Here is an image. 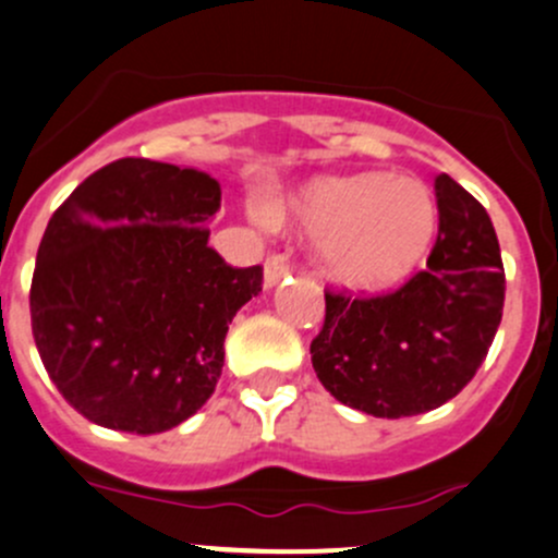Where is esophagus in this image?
<instances>
[{
	"mask_svg": "<svg viewBox=\"0 0 558 558\" xmlns=\"http://www.w3.org/2000/svg\"><path fill=\"white\" fill-rule=\"evenodd\" d=\"M290 277V266H287L284 263V257H279V255H271L266 260V271H263V284L268 287V290H271V287H277L281 279H287Z\"/></svg>",
	"mask_w": 558,
	"mask_h": 558,
	"instance_id": "34e87169",
	"label": "esophagus"
}]
</instances>
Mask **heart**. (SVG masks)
<instances>
[{
  "label": "heart",
  "mask_w": 558,
  "mask_h": 558,
  "mask_svg": "<svg viewBox=\"0 0 558 558\" xmlns=\"http://www.w3.org/2000/svg\"><path fill=\"white\" fill-rule=\"evenodd\" d=\"M263 218L314 233L329 279L375 290L404 279L421 263L436 229V202L417 178L319 175L268 202Z\"/></svg>",
  "instance_id": "heart-1"
}]
</instances>
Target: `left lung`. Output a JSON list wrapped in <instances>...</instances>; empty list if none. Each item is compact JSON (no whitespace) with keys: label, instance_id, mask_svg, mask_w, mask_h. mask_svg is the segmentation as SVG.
<instances>
[{"label":"left lung","instance_id":"obj_1","mask_svg":"<svg viewBox=\"0 0 558 558\" xmlns=\"http://www.w3.org/2000/svg\"><path fill=\"white\" fill-rule=\"evenodd\" d=\"M439 236L425 271L391 295L327 292L311 343L322 386L375 417H410L458 397L482 367L506 301V271L487 209L436 175Z\"/></svg>","mask_w":558,"mask_h":558}]
</instances>
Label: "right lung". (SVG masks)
Segmentation results:
<instances>
[{"label": "right lung", "mask_w": 558, "mask_h": 558, "mask_svg": "<svg viewBox=\"0 0 558 558\" xmlns=\"http://www.w3.org/2000/svg\"><path fill=\"white\" fill-rule=\"evenodd\" d=\"M220 185L196 167L119 159L56 209L32 279L47 375L87 421L161 434L213 397L231 319L263 268L207 244Z\"/></svg>", "instance_id": "right-lung-1"}]
</instances>
